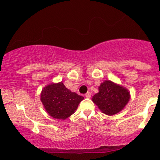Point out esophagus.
Masks as SVG:
<instances>
[{
    "label": "esophagus",
    "instance_id": "obj_1",
    "mask_svg": "<svg viewBox=\"0 0 160 160\" xmlns=\"http://www.w3.org/2000/svg\"><path fill=\"white\" fill-rule=\"evenodd\" d=\"M91 95H92L91 93L89 92H88L87 93H86V94H85V97H86V98H90Z\"/></svg>",
    "mask_w": 160,
    "mask_h": 160
}]
</instances>
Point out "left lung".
<instances>
[{"label":"left lung","mask_w":160,"mask_h":160,"mask_svg":"<svg viewBox=\"0 0 160 160\" xmlns=\"http://www.w3.org/2000/svg\"><path fill=\"white\" fill-rule=\"evenodd\" d=\"M130 99L129 91L124 86L104 80L98 86V92L94 95L92 101L106 115L112 116L123 110Z\"/></svg>","instance_id":"1"}]
</instances>
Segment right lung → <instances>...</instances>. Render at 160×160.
I'll use <instances>...</instances> for the list:
<instances>
[{
	"mask_svg": "<svg viewBox=\"0 0 160 160\" xmlns=\"http://www.w3.org/2000/svg\"><path fill=\"white\" fill-rule=\"evenodd\" d=\"M83 97L73 92L63 82L48 84L40 93V101L49 116L57 120H66L78 109Z\"/></svg>",
	"mask_w": 160,
	"mask_h": 160,
	"instance_id": "add662e5",
	"label": "right lung"
}]
</instances>
